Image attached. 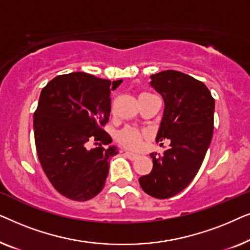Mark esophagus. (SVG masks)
Listing matches in <instances>:
<instances>
[{"label":"esophagus","mask_w":250,"mask_h":250,"mask_svg":"<svg viewBox=\"0 0 250 250\" xmlns=\"http://www.w3.org/2000/svg\"><path fill=\"white\" fill-rule=\"evenodd\" d=\"M124 155L127 157L128 159H131V160H134V159H136L139 157L138 155H135V153H132V152H128V151H125Z\"/></svg>","instance_id":"34e87169"}]
</instances>
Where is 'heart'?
Masks as SVG:
<instances>
[{
	"label": "heart",
	"mask_w": 250,
	"mask_h": 250,
	"mask_svg": "<svg viewBox=\"0 0 250 250\" xmlns=\"http://www.w3.org/2000/svg\"><path fill=\"white\" fill-rule=\"evenodd\" d=\"M146 95H151L150 93H142L140 97H146ZM146 133L142 129L135 127H125L117 133V141L123 146L127 149L138 150L141 148L143 139L146 138Z\"/></svg>",
	"instance_id": "obj_1"
}]
</instances>
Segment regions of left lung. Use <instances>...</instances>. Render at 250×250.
Wrapping results in <instances>:
<instances>
[{"label": "left lung", "mask_w": 250, "mask_h": 250, "mask_svg": "<svg viewBox=\"0 0 250 250\" xmlns=\"http://www.w3.org/2000/svg\"><path fill=\"white\" fill-rule=\"evenodd\" d=\"M150 85L165 102L156 140L169 139L170 145L162 155H150L151 172L139 182L149 196L167 199L189 186L204 162L213 136L215 100L203 82L181 71L151 75Z\"/></svg>", "instance_id": "8db88e82"}]
</instances>
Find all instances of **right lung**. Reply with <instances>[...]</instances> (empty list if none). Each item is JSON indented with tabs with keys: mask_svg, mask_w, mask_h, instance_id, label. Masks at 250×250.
Returning a JSON list of instances; mask_svg holds the SVG:
<instances>
[{
	"mask_svg": "<svg viewBox=\"0 0 250 250\" xmlns=\"http://www.w3.org/2000/svg\"><path fill=\"white\" fill-rule=\"evenodd\" d=\"M121 83L70 73L54 77L41 92L34 112L37 156L54 189L68 199L90 200L104 189L109 158L118 153L104 126L110 92Z\"/></svg>",
	"mask_w": 250,
	"mask_h": 250,
	"instance_id": "right-lung-1",
	"label": "right lung"
}]
</instances>
